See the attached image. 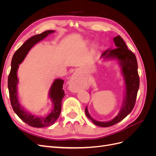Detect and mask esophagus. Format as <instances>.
<instances>
[{"mask_svg":"<svg viewBox=\"0 0 156 156\" xmlns=\"http://www.w3.org/2000/svg\"><path fill=\"white\" fill-rule=\"evenodd\" d=\"M69 88L73 92H77L80 88V84L77 75H73L69 81Z\"/></svg>","mask_w":156,"mask_h":156,"instance_id":"1","label":"esophagus"}]
</instances>
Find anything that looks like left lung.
<instances>
[{"mask_svg":"<svg viewBox=\"0 0 156 156\" xmlns=\"http://www.w3.org/2000/svg\"><path fill=\"white\" fill-rule=\"evenodd\" d=\"M113 40L116 48L107 49L101 55V56L105 59L115 58L119 60L126 84V96L123 105L119 115L115 119L105 122L93 119L88 113L87 107L85 108L86 115L88 119L95 125L103 127H109L119 123L129 114L134 108L139 88L138 64L135 54L128 49L121 36H117L113 38Z\"/></svg>","mask_w":156,"mask_h":156,"instance_id":"1","label":"left lung"}]
</instances>
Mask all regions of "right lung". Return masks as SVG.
<instances>
[{"label": "right lung", "mask_w": 156, "mask_h": 156, "mask_svg": "<svg viewBox=\"0 0 156 156\" xmlns=\"http://www.w3.org/2000/svg\"><path fill=\"white\" fill-rule=\"evenodd\" d=\"M54 32V30H47L40 34L32 36L16 51L12 60V68L8 79L9 94L13 111L26 124L34 127L49 126L53 124L58 119L62 107V100L65 96L63 90L64 81L62 79H55L52 84L49 90V97L53 103V108L50 114L44 117L35 116L30 114L29 112L25 111L19 103L17 90L18 83L17 72L19 64H20L25 59L27 53L32 47Z\"/></svg>", "instance_id": "right-lung-1"}]
</instances>
